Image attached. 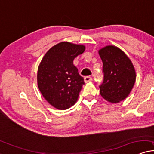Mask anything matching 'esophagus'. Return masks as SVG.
Masks as SVG:
<instances>
[{
  "mask_svg": "<svg viewBox=\"0 0 154 154\" xmlns=\"http://www.w3.org/2000/svg\"><path fill=\"white\" fill-rule=\"evenodd\" d=\"M92 81V78L91 76H86L84 78V82L85 83H88L90 82V81Z\"/></svg>",
  "mask_w": 154,
  "mask_h": 154,
  "instance_id": "esophagus-1",
  "label": "esophagus"
}]
</instances>
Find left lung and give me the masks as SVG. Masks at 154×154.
<instances>
[{
  "instance_id": "left-lung-1",
  "label": "left lung",
  "mask_w": 154,
  "mask_h": 154,
  "mask_svg": "<svg viewBox=\"0 0 154 154\" xmlns=\"http://www.w3.org/2000/svg\"><path fill=\"white\" fill-rule=\"evenodd\" d=\"M103 62V82L100 94L111 103L126 98L134 88L136 74L131 60L123 51L115 45H109L98 50Z\"/></svg>"
}]
</instances>
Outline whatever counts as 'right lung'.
<instances>
[{
    "label": "right lung",
    "mask_w": 154,
    "mask_h": 154,
    "mask_svg": "<svg viewBox=\"0 0 154 154\" xmlns=\"http://www.w3.org/2000/svg\"><path fill=\"white\" fill-rule=\"evenodd\" d=\"M85 49L84 45L63 41L49 49L40 63L38 87L47 102L57 109H69L78 100L84 81L73 62Z\"/></svg>",
    "instance_id": "right-lung-1"
}]
</instances>
